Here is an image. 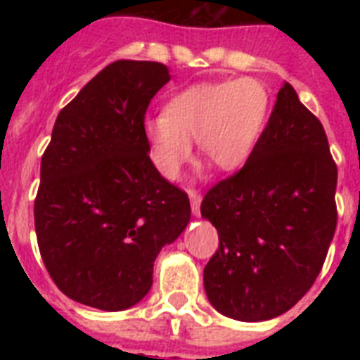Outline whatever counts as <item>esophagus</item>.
<instances>
[{
	"instance_id": "esophagus-1",
	"label": "esophagus",
	"mask_w": 360,
	"mask_h": 360,
	"mask_svg": "<svg viewBox=\"0 0 360 360\" xmlns=\"http://www.w3.org/2000/svg\"><path fill=\"white\" fill-rule=\"evenodd\" d=\"M188 198H191V207H192V213L200 214V203H202V194L196 191V188H188Z\"/></svg>"
}]
</instances>
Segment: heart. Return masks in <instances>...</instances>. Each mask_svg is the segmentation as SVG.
<instances>
[{
    "mask_svg": "<svg viewBox=\"0 0 360 360\" xmlns=\"http://www.w3.org/2000/svg\"><path fill=\"white\" fill-rule=\"evenodd\" d=\"M271 95L257 78L196 84L179 91L164 114L143 124L158 172L177 177L192 157V138L209 162L231 172L252 157L267 123Z\"/></svg>",
    "mask_w": 360,
    "mask_h": 360,
    "instance_id": "b5f03b06",
    "label": "heart"
}]
</instances>
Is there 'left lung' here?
Listing matches in <instances>:
<instances>
[{"label": "left lung", "instance_id": "8db88e82", "mask_svg": "<svg viewBox=\"0 0 360 360\" xmlns=\"http://www.w3.org/2000/svg\"><path fill=\"white\" fill-rule=\"evenodd\" d=\"M336 177L323 124L284 84L252 157L203 196L219 231L203 285L220 314L265 321L312 288L336 230Z\"/></svg>", "mask_w": 360, "mask_h": 360}]
</instances>
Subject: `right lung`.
<instances>
[{
  "label": "right lung",
  "instance_id": "add662e5",
  "mask_svg": "<svg viewBox=\"0 0 360 360\" xmlns=\"http://www.w3.org/2000/svg\"><path fill=\"white\" fill-rule=\"evenodd\" d=\"M168 82L166 65L120 59L56 120L33 213L44 267L72 301L134 307L151 290L158 252L191 220L186 192L158 174L143 130Z\"/></svg>",
  "mask_w": 360,
  "mask_h": 360
}]
</instances>
